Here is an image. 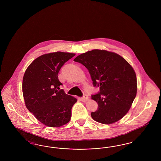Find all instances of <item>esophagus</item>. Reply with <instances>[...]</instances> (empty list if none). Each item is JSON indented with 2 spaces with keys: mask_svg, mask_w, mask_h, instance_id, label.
<instances>
[{
  "mask_svg": "<svg viewBox=\"0 0 161 161\" xmlns=\"http://www.w3.org/2000/svg\"><path fill=\"white\" fill-rule=\"evenodd\" d=\"M88 98H89L88 97L87 94H84L83 97L81 98V100L82 102H86V101H87L88 100Z\"/></svg>",
  "mask_w": 161,
  "mask_h": 161,
  "instance_id": "34e87169",
  "label": "esophagus"
}]
</instances>
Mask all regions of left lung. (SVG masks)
Listing matches in <instances>:
<instances>
[{
    "instance_id": "8db88e82",
    "label": "left lung",
    "mask_w": 161,
    "mask_h": 161,
    "mask_svg": "<svg viewBox=\"0 0 161 161\" xmlns=\"http://www.w3.org/2000/svg\"><path fill=\"white\" fill-rule=\"evenodd\" d=\"M87 68L94 87L100 92L92 96L98 109L91 113L95 121L112 124L124 117L136 96L135 70L120 55L104 49H93L74 59Z\"/></svg>"
}]
</instances>
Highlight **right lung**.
Here are the masks:
<instances>
[{"mask_svg": "<svg viewBox=\"0 0 161 161\" xmlns=\"http://www.w3.org/2000/svg\"><path fill=\"white\" fill-rule=\"evenodd\" d=\"M75 54L55 52L44 54L26 68L22 81L25 103L29 112L47 126L60 127L68 123L76 98L65 94L58 74L61 67Z\"/></svg>", "mask_w": 161, "mask_h": 161, "instance_id": "right-lung-1", "label": "right lung"}]
</instances>
